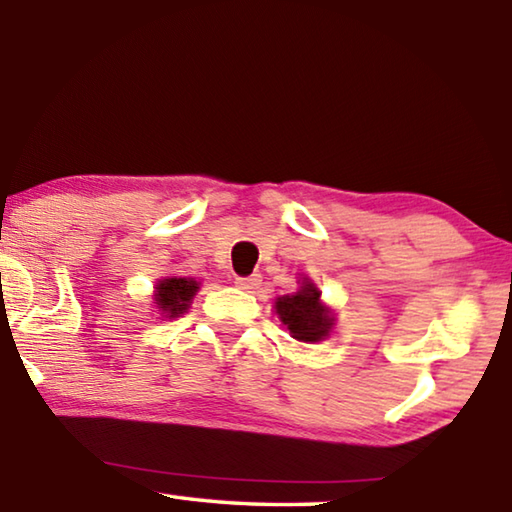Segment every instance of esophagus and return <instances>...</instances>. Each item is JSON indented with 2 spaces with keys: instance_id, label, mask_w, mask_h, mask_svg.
Returning a JSON list of instances; mask_svg holds the SVG:
<instances>
[{
  "instance_id": "obj_1",
  "label": "esophagus",
  "mask_w": 512,
  "mask_h": 512,
  "mask_svg": "<svg viewBox=\"0 0 512 512\" xmlns=\"http://www.w3.org/2000/svg\"><path fill=\"white\" fill-rule=\"evenodd\" d=\"M235 284H237V289H241V291H255L259 284H262V277H259L257 273L246 275V277H237Z\"/></svg>"
}]
</instances>
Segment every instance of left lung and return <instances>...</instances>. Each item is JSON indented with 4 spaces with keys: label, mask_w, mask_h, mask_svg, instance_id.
I'll return each mask as SVG.
<instances>
[{
    "label": "left lung",
    "mask_w": 512,
    "mask_h": 512,
    "mask_svg": "<svg viewBox=\"0 0 512 512\" xmlns=\"http://www.w3.org/2000/svg\"><path fill=\"white\" fill-rule=\"evenodd\" d=\"M280 320L287 325L293 339L314 343L329 334L334 318L320 305V291L311 282H302V287L293 296H282L275 302Z\"/></svg>",
    "instance_id": "left-lung-1"
}]
</instances>
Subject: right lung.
Segmentation results:
<instances>
[{
	"mask_svg": "<svg viewBox=\"0 0 512 512\" xmlns=\"http://www.w3.org/2000/svg\"><path fill=\"white\" fill-rule=\"evenodd\" d=\"M158 293H155V305L167 314L169 318L183 314L187 309L189 300L196 296L198 282L189 280V277H167V280L158 282Z\"/></svg>",
	"mask_w": 512,
	"mask_h": 512,
	"instance_id": "obj_1",
	"label": "right lung"
}]
</instances>
